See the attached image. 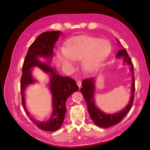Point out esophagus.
I'll use <instances>...</instances> for the list:
<instances>
[{"mask_svg":"<svg viewBox=\"0 0 150 150\" xmlns=\"http://www.w3.org/2000/svg\"><path fill=\"white\" fill-rule=\"evenodd\" d=\"M77 85H78L79 88H80L81 87V81H79V80H78V81H77Z\"/></svg>","mask_w":150,"mask_h":150,"instance_id":"34e87169","label":"esophagus"}]
</instances>
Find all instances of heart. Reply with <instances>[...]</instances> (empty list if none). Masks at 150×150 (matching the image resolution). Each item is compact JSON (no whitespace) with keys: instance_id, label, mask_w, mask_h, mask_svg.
Instances as JSON below:
<instances>
[{"instance_id":"1","label":"heart","mask_w":150,"mask_h":150,"mask_svg":"<svg viewBox=\"0 0 150 150\" xmlns=\"http://www.w3.org/2000/svg\"><path fill=\"white\" fill-rule=\"evenodd\" d=\"M112 50L111 43L106 39L91 35H79L66 41L59 58L65 67H72V60H81V66L87 73H95L107 59Z\"/></svg>"}]
</instances>
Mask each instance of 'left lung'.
Masks as SVG:
<instances>
[{
    "instance_id": "left-lung-1",
    "label": "left lung",
    "mask_w": 150,
    "mask_h": 150,
    "mask_svg": "<svg viewBox=\"0 0 150 150\" xmlns=\"http://www.w3.org/2000/svg\"><path fill=\"white\" fill-rule=\"evenodd\" d=\"M117 41L120 42L117 40ZM116 57H122L124 62H126L130 65V71L132 73V95L130 103L127 105L125 108L115 114H106L101 111L97 106L95 105L94 100V93H95V79L87 78L83 81L82 87L81 88V91L83 94V97L87 103V110L89 113L90 116L96 126L101 128H108L112 126L115 125L122 120L126 114L132 108L134 99V91H135V79H134V65L132 62L130 56L127 53L125 49L119 50L116 54Z\"/></svg>"
}]
</instances>
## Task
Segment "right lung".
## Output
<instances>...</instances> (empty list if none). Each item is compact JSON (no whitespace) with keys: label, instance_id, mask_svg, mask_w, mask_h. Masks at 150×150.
<instances>
[{"label":"right lung","instance_id":"1","mask_svg":"<svg viewBox=\"0 0 150 150\" xmlns=\"http://www.w3.org/2000/svg\"><path fill=\"white\" fill-rule=\"evenodd\" d=\"M60 35V31L42 33L30 46L22 66V75L20 80L22 106L32 122L40 129L45 131L54 132L60 128L66 112V100L73 93L78 91V86L74 79L69 77H62L50 65L41 62L38 59L41 56L52 59L54 45ZM35 66L50 75V88L52 94L53 112L49 120L45 122H39L30 117L25 105L24 91L28 85L35 82L31 76V69Z\"/></svg>","mask_w":150,"mask_h":150}]
</instances>
